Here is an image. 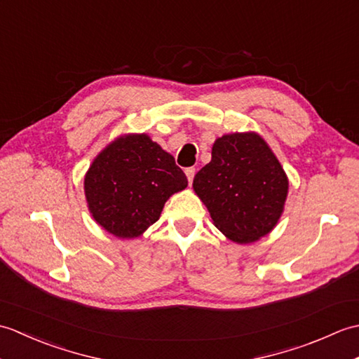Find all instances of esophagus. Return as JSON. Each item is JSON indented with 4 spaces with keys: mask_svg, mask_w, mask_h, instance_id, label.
<instances>
[{
    "mask_svg": "<svg viewBox=\"0 0 359 359\" xmlns=\"http://www.w3.org/2000/svg\"><path fill=\"white\" fill-rule=\"evenodd\" d=\"M185 174H187L188 184L191 185V184H193V179H194V174H196V170H194V168H187V170H185Z\"/></svg>",
    "mask_w": 359,
    "mask_h": 359,
    "instance_id": "esophagus-1",
    "label": "esophagus"
}]
</instances>
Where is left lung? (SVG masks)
<instances>
[{
    "label": "left lung",
    "instance_id": "left-lung-1",
    "mask_svg": "<svg viewBox=\"0 0 359 359\" xmlns=\"http://www.w3.org/2000/svg\"><path fill=\"white\" fill-rule=\"evenodd\" d=\"M193 188L228 239L251 243L276 226L288 179L261 135L234 133L212 144L211 162L196 174Z\"/></svg>",
    "mask_w": 359,
    "mask_h": 359
}]
</instances>
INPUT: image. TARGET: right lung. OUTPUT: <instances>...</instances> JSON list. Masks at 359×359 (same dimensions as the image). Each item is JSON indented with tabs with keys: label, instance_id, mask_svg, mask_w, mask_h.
Masks as SVG:
<instances>
[{
	"label": "right lung",
	"instance_id": "1",
	"mask_svg": "<svg viewBox=\"0 0 359 359\" xmlns=\"http://www.w3.org/2000/svg\"><path fill=\"white\" fill-rule=\"evenodd\" d=\"M187 187V175L174 157L147 134L117 137L85 175L90 215L120 239L139 238L157 222L165 202Z\"/></svg>",
	"mask_w": 359,
	"mask_h": 359
}]
</instances>
